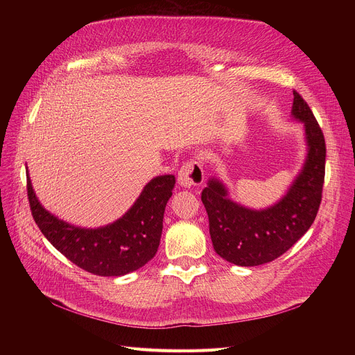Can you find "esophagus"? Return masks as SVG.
<instances>
[{"instance_id": "1", "label": "esophagus", "mask_w": 355, "mask_h": 355, "mask_svg": "<svg viewBox=\"0 0 355 355\" xmlns=\"http://www.w3.org/2000/svg\"><path fill=\"white\" fill-rule=\"evenodd\" d=\"M204 181V171L197 161L185 162L178 171V184L184 189L197 187Z\"/></svg>"}]
</instances>
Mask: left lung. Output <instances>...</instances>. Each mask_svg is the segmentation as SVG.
<instances>
[{
	"label": "left lung",
	"mask_w": 355,
	"mask_h": 355,
	"mask_svg": "<svg viewBox=\"0 0 355 355\" xmlns=\"http://www.w3.org/2000/svg\"><path fill=\"white\" fill-rule=\"evenodd\" d=\"M292 119L304 125L306 157L286 194L266 209L230 198L226 184L211 177L201 193L216 253L237 266L269 263L300 240L318 213L325 177V139L311 107L293 92Z\"/></svg>",
	"instance_id": "8db88e82"
}]
</instances>
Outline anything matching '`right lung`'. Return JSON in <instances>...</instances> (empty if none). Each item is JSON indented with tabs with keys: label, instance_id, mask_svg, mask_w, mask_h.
<instances>
[{
	"label": "right lung",
	"instance_id": "obj_1",
	"mask_svg": "<svg viewBox=\"0 0 355 355\" xmlns=\"http://www.w3.org/2000/svg\"><path fill=\"white\" fill-rule=\"evenodd\" d=\"M174 184L175 177L171 174L153 178L122 217L96 229L73 226L47 211L37 198L28 175L27 194L35 225L70 262L93 275L123 276L155 256L165 206L173 196Z\"/></svg>",
	"mask_w": 355,
	"mask_h": 355
}]
</instances>
